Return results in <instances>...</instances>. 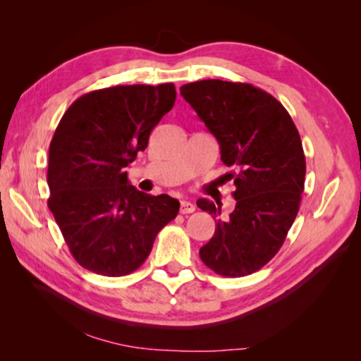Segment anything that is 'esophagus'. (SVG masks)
<instances>
[{
    "instance_id": "34e87169",
    "label": "esophagus",
    "mask_w": 361,
    "mask_h": 361,
    "mask_svg": "<svg viewBox=\"0 0 361 361\" xmlns=\"http://www.w3.org/2000/svg\"><path fill=\"white\" fill-rule=\"evenodd\" d=\"M195 211V206L190 203V202H186V200H183L181 203H180V212L181 214H190V212H194Z\"/></svg>"
}]
</instances>
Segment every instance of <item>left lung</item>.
I'll return each instance as SVG.
<instances>
[{
  "instance_id": "1",
  "label": "left lung",
  "mask_w": 361,
  "mask_h": 361,
  "mask_svg": "<svg viewBox=\"0 0 361 361\" xmlns=\"http://www.w3.org/2000/svg\"><path fill=\"white\" fill-rule=\"evenodd\" d=\"M181 96L220 145L231 171L235 208L200 198L197 206L216 220V233L200 248L206 267L226 278L260 270L276 256L298 216L305 157L295 122L267 91L219 79L186 83Z\"/></svg>"
}]
</instances>
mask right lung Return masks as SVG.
Segmentation results:
<instances>
[{"instance_id":"add662e5","label":"right lung","mask_w":361,"mask_h":361,"mask_svg":"<svg viewBox=\"0 0 361 361\" xmlns=\"http://www.w3.org/2000/svg\"><path fill=\"white\" fill-rule=\"evenodd\" d=\"M175 97L173 83L110 87L80 96L60 119L49 144L48 206L87 270L111 278L137 270L178 214V200L140 192L126 172Z\"/></svg>"}]
</instances>
